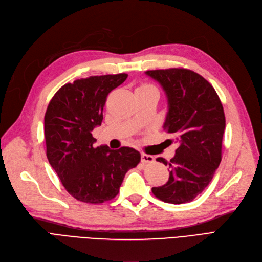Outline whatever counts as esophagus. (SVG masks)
I'll return each mask as SVG.
<instances>
[{
  "instance_id": "obj_1",
  "label": "esophagus",
  "mask_w": 262,
  "mask_h": 262,
  "mask_svg": "<svg viewBox=\"0 0 262 262\" xmlns=\"http://www.w3.org/2000/svg\"><path fill=\"white\" fill-rule=\"evenodd\" d=\"M141 160L143 164H147V162H152L154 161V157L151 155H147V154H142L141 155Z\"/></svg>"
}]
</instances>
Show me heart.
<instances>
[{"instance_id": "obj_1", "label": "heart", "mask_w": 262, "mask_h": 262, "mask_svg": "<svg viewBox=\"0 0 262 262\" xmlns=\"http://www.w3.org/2000/svg\"><path fill=\"white\" fill-rule=\"evenodd\" d=\"M143 86H150V85H143Z\"/></svg>"}]
</instances>
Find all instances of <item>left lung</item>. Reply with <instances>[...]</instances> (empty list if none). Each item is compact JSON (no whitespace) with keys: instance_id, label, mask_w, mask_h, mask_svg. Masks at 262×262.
Segmentation results:
<instances>
[{"instance_id":"left-lung-1","label":"left lung","mask_w":262,"mask_h":262,"mask_svg":"<svg viewBox=\"0 0 262 262\" xmlns=\"http://www.w3.org/2000/svg\"><path fill=\"white\" fill-rule=\"evenodd\" d=\"M145 74L164 89L168 100L164 130L173 134L178 143L170 161L156 159L169 166V180L151 192L165 203H189L210 183L221 162L225 129L221 101L208 81L189 69L147 70Z\"/></svg>"}]
</instances>
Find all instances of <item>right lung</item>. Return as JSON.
<instances>
[{"label": "right lung", "mask_w": 262, "mask_h": 262, "mask_svg": "<svg viewBox=\"0 0 262 262\" xmlns=\"http://www.w3.org/2000/svg\"><path fill=\"white\" fill-rule=\"evenodd\" d=\"M127 78V74L92 76L66 83L45 113L47 157L66 191L80 202L113 200L125 173L141 160L140 152L131 147H95L92 135L102 123L107 95Z\"/></svg>", "instance_id": "right-lung-1"}]
</instances>
